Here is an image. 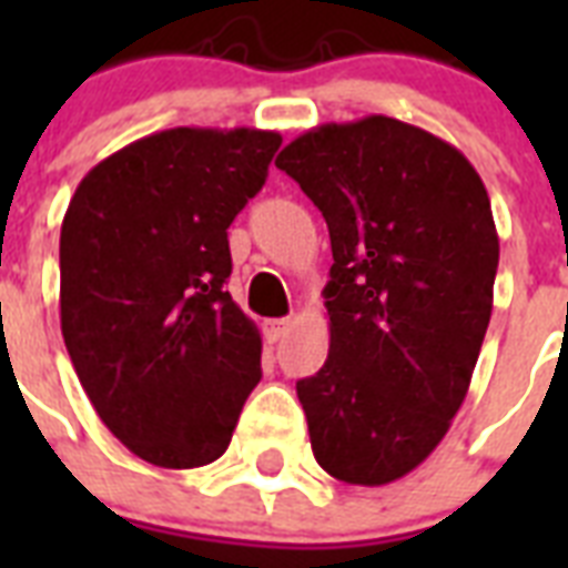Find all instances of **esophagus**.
<instances>
[{
	"instance_id": "34e87169",
	"label": "esophagus",
	"mask_w": 568,
	"mask_h": 568,
	"mask_svg": "<svg viewBox=\"0 0 568 568\" xmlns=\"http://www.w3.org/2000/svg\"><path fill=\"white\" fill-rule=\"evenodd\" d=\"M288 327H292V324H288V321H285V318L265 321V338H267V342H271V345H276V342H280V338H283L285 333H288Z\"/></svg>"
}]
</instances>
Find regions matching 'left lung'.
<instances>
[{
  "mask_svg": "<svg viewBox=\"0 0 568 568\" xmlns=\"http://www.w3.org/2000/svg\"><path fill=\"white\" fill-rule=\"evenodd\" d=\"M276 168L333 247L327 363L297 379L312 454L336 480L392 484L466 400L498 271L489 194L457 146L383 114L310 129Z\"/></svg>",
  "mask_w": 568,
  "mask_h": 568,
  "instance_id": "1",
  "label": "left lung"
}]
</instances>
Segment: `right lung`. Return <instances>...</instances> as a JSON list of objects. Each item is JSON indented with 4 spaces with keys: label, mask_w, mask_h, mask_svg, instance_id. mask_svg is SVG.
Returning a JSON list of instances; mask_svg holds the SVG:
<instances>
[{
    "label": "right lung",
    "mask_w": 568,
    "mask_h": 568,
    "mask_svg": "<svg viewBox=\"0 0 568 568\" xmlns=\"http://www.w3.org/2000/svg\"><path fill=\"white\" fill-rule=\"evenodd\" d=\"M280 144L262 129H164L102 159L67 205V354L102 424L153 466L214 463L262 379V336L226 292V230Z\"/></svg>",
    "instance_id": "add662e5"
}]
</instances>
